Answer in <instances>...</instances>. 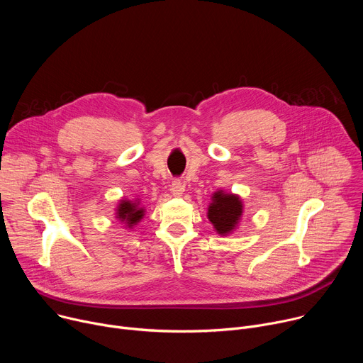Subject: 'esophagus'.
Returning <instances> with one entry per match:
<instances>
[{"mask_svg": "<svg viewBox=\"0 0 363 363\" xmlns=\"http://www.w3.org/2000/svg\"><path fill=\"white\" fill-rule=\"evenodd\" d=\"M171 191H172V194H174L175 196H181L182 192L185 191L184 182H182L181 179H174L172 184H171Z\"/></svg>", "mask_w": 363, "mask_h": 363, "instance_id": "34e87169", "label": "esophagus"}]
</instances>
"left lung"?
Wrapping results in <instances>:
<instances>
[{
	"instance_id": "8db88e82",
	"label": "left lung",
	"mask_w": 363,
	"mask_h": 363,
	"mask_svg": "<svg viewBox=\"0 0 363 363\" xmlns=\"http://www.w3.org/2000/svg\"><path fill=\"white\" fill-rule=\"evenodd\" d=\"M242 213V203L238 196L217 192L208 208V218L214 224L218 234H228L237 225Z\"/></svg>"
}]
</instances>
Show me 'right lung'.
<instances>
[{"label":"right lung","mask_w":363,"mask_h":363,"mask_svg":"<svg viewBox=\"0 0 363 363\" xmlns=\"http://www.w3.org/2000/svg\"><path fill=\"white\" fill-rule=\"evenodd\" d=\"M143 217V210L139 208L136 202L123 201L118 208V218L126 221L128 225L136 224Z\"/></svg>","instance_id":"1"}]
</instances>
